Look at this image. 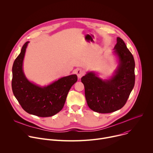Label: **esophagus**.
Masks as SVG:
<instances>
[{
    "label": "esophagus",
    "mask_w": 153,
    "mask_h": 153,
    "mask_svg": "<svg viewBox=\"0 0 153 153\" xmlns=\"http://www.w3.org/2000/svg\"><path fill=\"white\" fill-rule=\"evenodd\" d=\"M76 74H77V77L79 79H80L84 75V72L81 68H78L76 70Z\"/></svg>",
    "instance_id": "34e87169"
}]
</instances>
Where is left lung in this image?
Instances as JSON below:
<instances>
[{
	"label": "left lung",
	"instance_id": "8db88e82",
	"mask_svg": "<svg viewBox=\"0 0 153 153\" xmlns=\"http://www.w3.org/2000/svg\"><path fill=\"white\" fill-rule=\"evenodd\" d=\"M114 53L118 58V66L110 78L103 80L93 71L81 78L87 104L91 110L99 113H110L121 109L135 83L133 56L119 37Z\"/></svg>",
	"mask_w": 153,
	"mask_h": 153
}]
</instances>
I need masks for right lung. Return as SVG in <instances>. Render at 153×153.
Wrapping results in <instances>:
<instances>
[{
	"mask_svg": "<svg viewBox=\"0 0 153 153\" xmlns=\"http://www.w3.org/2000/svg\"><path fill=\"white\" fill-rule=\"evenodd\" d=\"M29 42L23 45L13 65V92L27 113L39 117H51L62 110L77 77L76 74L63 77L44 86L28 80L24 73L23 62Z\"/></svg>",
	"mask_w": 153,
	"mask_h": 153,
	"instance_id": "obj_1",
	"label": "right lung"
}]
</instances>
